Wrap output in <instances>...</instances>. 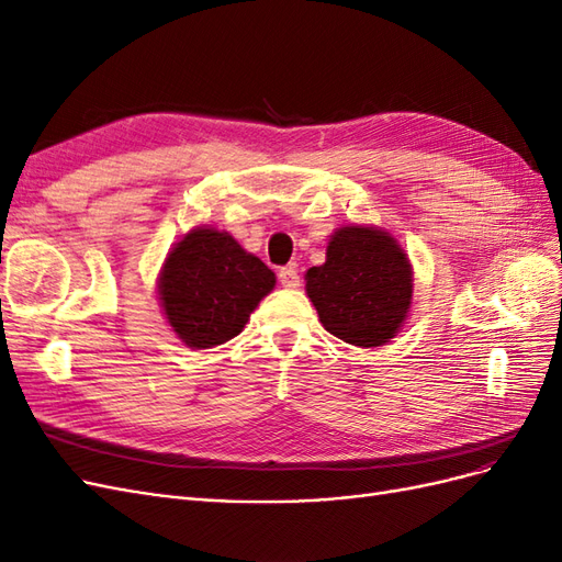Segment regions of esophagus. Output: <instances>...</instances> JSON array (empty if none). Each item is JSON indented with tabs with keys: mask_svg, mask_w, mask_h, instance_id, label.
I'll list each match as a JSON object with an SVG mask.
<instances>
[{
	"mask_svg": "<svg viewBox=\"0 0 562 562\" xmlns=\"http://www.w3.org/2000/svg\"><path fill=\"white\" fill-rule=\"evenodd\" d=\"M279 281L283 288H297L300 285V274H297V265H285L279 269Z\"/></svg>",
	"mask_w": 562,
	"mask_h": 562,
	"instance_id": "obj_1",
	"label": "esophagus"
}]
</instances>
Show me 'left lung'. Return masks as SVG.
Returning a JSON list of instances; mask_svg holds the SVG:
<instances>
[{
    "mask_svg": "<svg viewBox=\"0 0 562 562\" xmlns=\"http://www.w3.org/2000/svg\"><path fill=\"white\" fill-rule=\"evenodd\" d=\"M307 295L330 335L356 347H380L411 310V262L386 232L342 227L328 244L326 262L307 271Z\"/></svg>",
    "mask_w": 562,
    "mask_h": 562,
    "instance_id": "1",
    "label": "left lung"
}]
</instances>
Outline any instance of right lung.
<instances>
[{"mask_svg": "<svg viewBox=\"0 0 562 562\" xmlns=\"http://www.w3.org/2000/svg\"><path fill=\"white\" fill-rule=\"evenodd\" d=\"M277 277L227 232L199 227L166 258L159 295L187 347L211 349L236 337Z\"/></svg>", "mask_w": 562, "mask_h": 562, "instance_id": "add662e5", "label": "right lung"}]
</instances>
